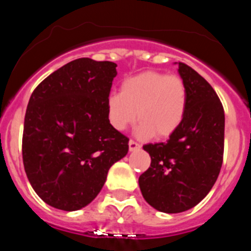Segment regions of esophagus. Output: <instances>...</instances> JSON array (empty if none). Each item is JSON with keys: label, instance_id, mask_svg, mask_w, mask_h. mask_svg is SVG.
Wrapping results in <instances>:
<instances>
[{"label": "esophagus", "instance_id": "esophagus-1", "mask_svg": "<svg viewBox=\"0 0 251 251\" xmlns=\"http://www.w3.org/2000/svg\"><path fill=\"white\" fill-rule=\"evenodd\" d=\"M139 148H141V145H138L137 142H134V141H132V139H130V141H129V151H130V152L139 150Z\"/></svg>", "mask_w": 251, "mask_h": 251}]
</instances>
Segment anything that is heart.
Segmentation results:
<instances>
[{"label": "heart", "mask_w": 251, "mask_h": 251, "mask_svg": "<svg viewBox=\"0 0 251 251\" xmlns=\"http://www.w3.org/2000/svg\"><path fill=\"white\" fill-rule=\"evenodd\" d=\"M187 88L177 75L145 72L123 80L121 93L106 99L108 119L114 129L123 132L137 119L139 138L171 136L181 126L187 109Z\"/></svg>", "instance_id": "obj_1"}]
</instances>
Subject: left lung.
<instances>
[{"instance_id":"8db88e82","label":"left lung","mask_w":251,"mask_h":251,"mask_svg":"<svg viewBox=\"0 0 251 251\" xmlns=\"http://www.w3.org/2000/svg\"><path fill=\"white\" fill-rule=\"evenodd\" d=\"M178 74L187 88L185 118L167 142L143 146L151 167L138 179L145 200L166 214L187 211L203 200L216 182L224 156L220 99L188 65L178 63Z\"/></svg>"}]
</instances>
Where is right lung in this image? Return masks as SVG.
<instances>
[{
	"label": "right lung",
	"instance_id": "right-lung-1",
	"mask_svg": "<svg viewBox=\"0 0 251 251\" xmlns=\"http://www.w3.org/2000/svg\"><path fill=\"white\" fill-rule=\"evenodd\" d=\"M117 64L81 57L57 69L28 100L22 159L44 202L64 211L89 205L109 168L128 153L127 137L106 112Z\"/></svg>",
	"mask_w": 251,
	"mask_h": 251
}]
</instances>
